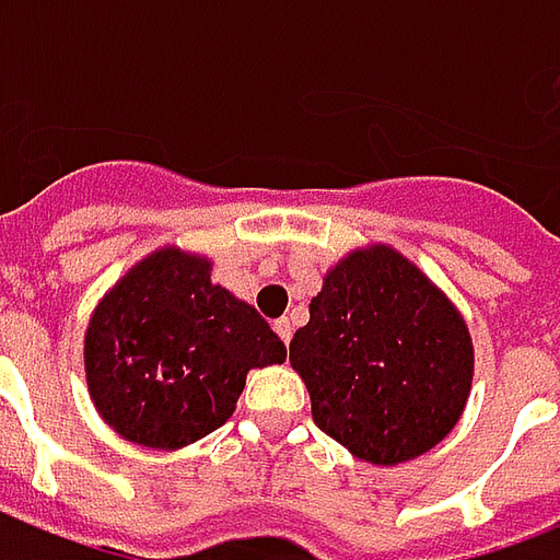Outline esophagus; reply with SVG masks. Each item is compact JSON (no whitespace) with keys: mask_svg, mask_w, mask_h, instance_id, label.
<instances>
[{"mask_svg":"<svg viewBox=\"0 0 560 560\" xmlns=\"http://www.w3.org/2000/svg\"><path fill=\"white\" fill-rule=\"evenodd\" d=\"M276 330H279V337L284 340V343H291V334H294V328H291V322H288V318H279V322H276Z\"/></svg>","mask_w":560,"mask_h":560,"instance_id":"1","label":"esophagus"}]
</instances>
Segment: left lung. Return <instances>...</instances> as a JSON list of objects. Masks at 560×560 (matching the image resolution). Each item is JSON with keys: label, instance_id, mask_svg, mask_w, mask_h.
Segmentation results:
<instances>
[{"label": "left lung", "instance_id": "1", "mask_svg": "<svg viewBox=\"0 0 560 560\" xmlns=\"http://www.w3.org/2000/svg\"><path fill=\"white\" fill-rule=\"evenodd\" d=\"M291 364L325 435L395 466L432 451L463 417L475 355L454 303L408 257L374 245L330 269Z\"/></svg>", "mask_w": 560, "mask_h": 560}]
</instances>
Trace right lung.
<instances>
[{"label": "right lung", "instance_id": "add662e5", "mask_svg": "<svg viewBox=\"0 0 560 560\" xmlns=\"http://www.w3.org/2000/svg\"><path fill=\"white\" fill-rule=\"evenodd\" d=\"M288 349L260 312L180 248L150 254L91 312V401L125 441L177 451L226 423L250 368Z\"/></svg>", "mask_w": 560, "mask_h": 560}]
</instances>
